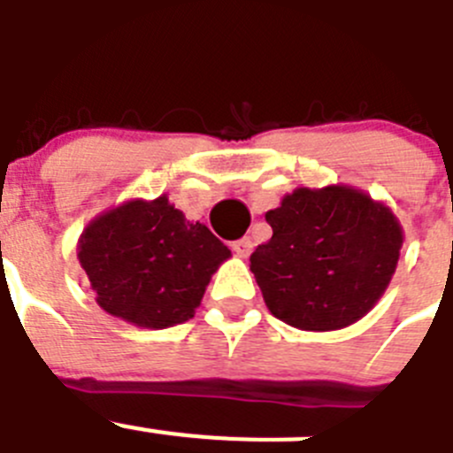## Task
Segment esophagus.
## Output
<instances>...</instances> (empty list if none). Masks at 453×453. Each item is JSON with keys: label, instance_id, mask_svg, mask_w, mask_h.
I'll return each instance as SVG.
<instances>
[{"label": "esophagus", "instance_id": "esophagus-1", "mask_svg": "<svg viewBox=\"0 0 453 453\" xmlns=\"http://www.w3.org/2000/svg\"><path fill=\"white\" fill-rule=\"evenodd\" d=\"M232 252H234L236 257H242V259H246V257L252 252V242H250V239H248V236H243V239H236V242L232 243Z\"/></svg>", "mask_w": 453, "mask_h": 453}]
</instances>
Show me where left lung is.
Masks as SVG:
<instances>
[{"label": "left lung", "instance_id": "obj_1", "mask_svg": "<svg viewBox=\"0 0 453 453\" xmlns=\"http://www.w3.org/2000/svg\"><path fill=\"white\" fill-rule=\"evenodd\" d=\"M273 236L250 255L268 311L304 332L357 323L384 296L404 243L388 205L348 185L297 187L266 211Z\"/></svg>", "mask_w": 453, "mask_h": 453}]
</instances>
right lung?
Masks as SVG:
<instances>
[{
	"label": "right lung",
	"mask_w": 453,
	"mask_h": 453,
	"mask_svg": "<svg viewBox=\"0 0 453 453\" xmlns=\"http://www.w3.org/2000/svg\"><path fill=\"white\" fill-rule=\"evenodd\" d=\"M76 250L96 304L144 329L194 318L211 275L232 255L207 226L187 221L166 194L101 211Z\"/></svg>",
	"instance_id": "right-lung-1"
}]
</instances>
